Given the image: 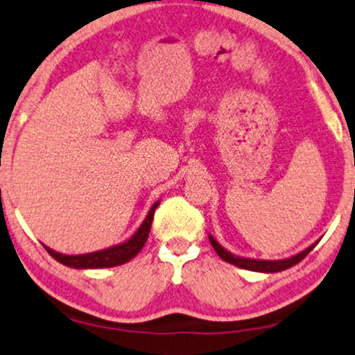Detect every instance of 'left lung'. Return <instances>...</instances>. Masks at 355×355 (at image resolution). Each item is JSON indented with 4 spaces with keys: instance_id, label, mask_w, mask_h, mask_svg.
Returning <instances> with one entry per match:
<instances>
[{
    "instance_id": "left-lung-1",
    "label": "left lung",
    "mask_w": 355,
    "mask_h": 355,
    "mask_svg": "<svg viewBox=\"0 0 355 355\" xmlns=\"http://www.w3.org/2000/svg\"><path fill=\"white\" fill-rule=\"evenodd\" d=\"M208 238H210V243L213 246V250L218 253V256L223 261L230 263V264H234V266L238 268H243V270H250V271H258V272H279V271H284L288 270V268L294 266V264H297L302 259L306 258L307 254L311 253V250L318 245V241L313 243L311 246H307L306 250H302L301 253L291 256V258H284V259H254V258H241V256H236L233 253H230L228 250H225L223 246L220 245L218 241L215 240V238L211 236V234H208Z\"/></svg>"
}]
</instances>
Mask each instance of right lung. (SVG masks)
Segmentation results:
<instances>
[{
	"instance_id": "add662e5",
	"label": "right lung",
	"mask_w": 355,
	"mask_h": 355,
	"mask_svg": "<svg viewBox=\"0 0 355 355\" xmlns=\"http://www.w3.org/2000/svg\"><path fill=\"white\" fill-rule=\"evenodd\" d=\"M160 202H155L152 205V208L148 210L147 216L142 221V225L137 228V232L132 234L129 240L119 243L105 250L92 251V253H84V254H64L59 251L51 250L49 246H46V251L53 256L55 261H59L64 266L74 268V270H99V268H114L119 264H123L130 261L132 258H135L140 253L145 241H147L148 233H150V226L153 221V213L155 208L159 207Z\"/></svg>"
}]
</instances>
